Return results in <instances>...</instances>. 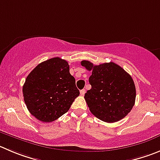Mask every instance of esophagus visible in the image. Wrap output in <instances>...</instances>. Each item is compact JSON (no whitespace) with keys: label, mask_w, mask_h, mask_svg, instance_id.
<instances>
[{"label":"esophagus","mask_w":160,"mask_h":160,"mask_svg":"<svg viewBox=\"0 0 160 160\" xmlns=\"http://www.w3.org/2000/svg\"><path fill=\"white\" fill-rule=\"evenodd\" d=\"M85 93H86V89H82V90H80V94H81L82 96L84 95Z\"/></svg>","instance_id":"34e87169"}]
</instances>
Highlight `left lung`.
<instances>
[{
	"mask_svg": "<svg viewBox=\"0 0 160 160\" xmlns=\"http://www.w3.org/2000/svg\"><path fill=\"white\" fill-rule=\"evenodd\" d=\"M81 64L92 71L89 78L92 88L84 97L91 113L109 123L127 116L136 99V88L131 76L113 62L93 65L82 60Z\"/></svg>",
	"mask_w": 160,
	"mask_h": 160,
	"instance_id": "left-lung-1",
	"label": "left lung"
}]
</instances>
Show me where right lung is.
<instances>
[{"label":"right lung","instance_id":"right-lung-1","mask_svg":"<svg viewBox=\"0 0 160 160\" xmlns=\"http://www.w3.org/2000/svg\"><path fill=\"white\" fill-rule=\"evenodd\" d=\"M68 61L54 57L39 63L22 86L27 109L44 122L56 120L68 112L79 95Z\"/></svg>","mask_w":160,"mask_h":160}]
</instances>
